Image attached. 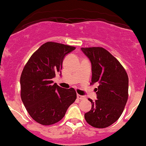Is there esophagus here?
<instances>
[{
    "mask_svg": "<svg viewBox=\"0 0 146 146\" xmlns=\"http://www.w3.org/2000/svg\"><path fill=\"white\" fill-rule=\"evenodd\" d=\"M77 98L78 100H84V99H85V97L83 96L79 95V94H77Z\"/></svg>",
    "mask_w": 146,
    "mask_h": 146,
    "instance_id": "esophagus-1",
    "label": "esophagus"
}]
</instances>
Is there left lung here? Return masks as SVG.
I'll return each instance as SVG.
<instances>
[{"label":"left lung","instance_id":"obj_1","mask_svg":"<svg viewBox=\"0 0 146 146\" xmlns=\"http://www.w3.org/2000/svg\"><path fill=\"white\" fill-rule=\"evenodd\" d=\"M92 63L91 84L98 83L97 98L85 113L89 124L98 128L111 126L119 119L128 97V77L124 67L109 51L102 47L81 48Z\"/></svg>","mask_w":146,"mask_h":146}]
</instances>
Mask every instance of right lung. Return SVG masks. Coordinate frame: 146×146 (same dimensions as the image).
Returning <instances> with one entry per match:
<instances>
[{
  "instance_id": "1",
  "label": "right lung",
  "mask_w": 146,
  "mask_h": 146,
  "mask_svg": "<svg viewBox=\"0 0 146 146\" xmlns=\"http://www.w3.org/2000/svg\"><path fill=\"white\" fill-rule=\"evenodd\" d=\"M75 48L48 42L24 67L20 76L21 99L31 117L39 124L48 126L59 121L76 99L74 89H63L52 80L62 69L64 56Z\"/></svg>"
}]
</instances>
